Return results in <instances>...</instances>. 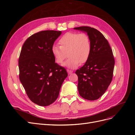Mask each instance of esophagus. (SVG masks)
<instances>
[{
	"instance_id": "esophagus-1",
	"label": "esophagus",
	"mask_w": 135,
	"mask_h": 135,
	"mask_svg": "<svg viewBox=\"0 0 135 135\" xmlns=\"http://www.w3.org/2000/svg\"><path fill=\"white\" fill-rule=\"evenodd\" d=\"M67 72L68 73V74H71V73L73 72L72 70H69V69H67Z\"/></svg>"
}]
</instances>
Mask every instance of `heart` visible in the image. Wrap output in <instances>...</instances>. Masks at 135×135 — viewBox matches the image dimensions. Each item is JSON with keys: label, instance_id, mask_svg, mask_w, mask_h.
I'll return each instance as SVG.
<instances>
[{"label": "heart", "instance_id": "heart-1", "mask_svg": "<svg viewBox=\"0 0 135 135\" xmlns=\"http://www.w3.org/2000/svg\"><path fill=\"white\" fill-rule=\"evenodd\" d=\"M59 43L60 47L54 45L51 53L56 63L61 64L66 59V53L69 59L64 66L74 69L80 63L86 62L91 52V43L88 35L85 33L68 32L62 36Z\"/></svg>", "mask_w": 135, "mask_h": 135}]
</instances>
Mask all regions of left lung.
Wrapping results in <instances>:
<instances>
[{"instance_id": "left-lung-1", "label": "left lung", "mask_w": 135, "mask_h": 135, "mask_svg": "<svg viewBox=\"0 0 135 135\" xmlns=\"http://www.w3.org/2000/svg\"><path fill=\"white\" fill-rule=\"evenodd\" d=\"M86 32L91 43V52L87 61L78 69V89L81 97L97 100L107 91L112 80L115 61L111 47L103 34L89 26L74 27Z\"/></svg>"}]
</instances>
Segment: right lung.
<instances>
[{
  "label": "right lung",
  "mask_w": 135,
  "mask_h": 135,
  "mask_svg": "<svg viewBox=\"0 0 135 135\" xmlns=\"http://www.w3.org/2000/svg\"><path fill=\"white\" fill-rule=\"evenodd\" d=\"M62 32L42 31L23 43L18 60L19 78L30 100L42 107L54 103L68 73L57 63L51 48Z\"/></svg>",
  "instance_id": "right-lung-1"
}]
</instances>
